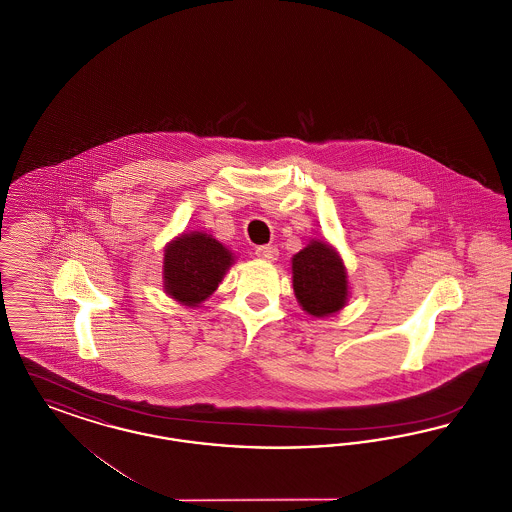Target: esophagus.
<instances>
[{
    "mask_svg": "<svg viewBox=\"0 0 512 512\" xmlns=\"http://www.w3.org/2000/svg\"><path fill=\"white\" fill-rule=\"evenodd\" d=\"M257 257L263 261H276L278 259V249L274 245H261L255 249Z\"/></svg>",
    "mask_w": 512,
    "mask_h": 512,
    "instance_id": "34e87169",
    "label": "esophagus"
}]
</instances>
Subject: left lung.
<instances>
[{"mask_svg": "<svg viewBox=\"0 0 512 512\" xmlns=\"http://www.w3.org/2000/svg\"><path fill=\"white\" fill-rule=\"evenodd\" d=\"M293 293L311 317L340 313L349 301V278L338 249L324 240H311L292 257Z\"/></svg>", "mask_w": 512, "mask_h": 512, "instance_id": "8db88e82", "label": "left lung"}]
</instances>
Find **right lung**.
<instances>
[{"label":"right lung","mask_w":512,"mask_h":512,"mask_svg":"<svg viewBox=\"0 0 512 512\" xmlns=\"http://www.w3.org/2000/svg\"><path fill=\"white\" fill-rule=\"evenodd\" d=\"M236 255L207 232H182L163 251V290L180 305L199 307L217 292Z\"/></svg>","instance_id":"obj_1"}]
</instances>
